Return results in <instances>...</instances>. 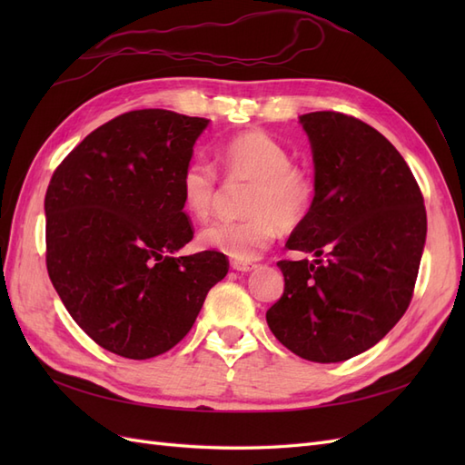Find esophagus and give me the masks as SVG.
<instances>
[{
  "instance_id": "obj_1",
  "label": "esophagus",
  "mask_w": 465,
  "mask_h": 465,
  "mask_svg": "<svg viewBox=\"0 0 465 465\" xmlns=\"http://www.w3.org/2000/svg\"><path fill=\"white\" fill-rule=\"evenodd\" d=\"M256 263H250V262H232V270L236 272H242V273H248L252 270H256Z\"/></svg>"
}]
</instances>
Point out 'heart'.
I'll use <instances>...</instances> for the list:
<instances>
[{
    "mask_svg": "<svg viewBox=\"0 0 465 465\" xmlns=\"http://www.w3.org/2000/svg\"><path fill=\"white\" fill-rule=\"evenodd\" d=\"M231 180L252 182L242 221H215L198 234V244L236 262L256 260L275 241L279 227L291 231L311 213L312 182L292 166L291 153L262 130L231 137L219 151ZM219 195L217 173L203 159L190 161L180 174V200L186 213L203 221Z\"/></svg>",
    "mask_w": 465,
    "mask_h": 465,
    "instance_id": "b5f03b06",
    "label": "heart"
}]
</instances>
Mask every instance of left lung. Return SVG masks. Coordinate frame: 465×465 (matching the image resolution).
Returning <instances> with one entry per match:
<instances>
[{"instance_id":"8db88e82","label":"left lung","mask_w":465,"mask_h":465,"mask_svg":"<svg viewBox=\"0 0 465 465\" xmlns=\"http://www.w3.org/2000/svg\"><path fill=\"white\" fill-rule=\"evenodd\" d=\"M299 122L312 149L314 200L287 246L316 260L277 262L285 291L265 320L294 355L340 362L374 347L405 314L427 211L410 166L369 124L340 112Z\"/></svg>"}]
</instances>
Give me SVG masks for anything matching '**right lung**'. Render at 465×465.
I'll return each mask as SVG.
<instances>
[{"mask_svg":"<svg viewBox=\"0 0 465 465\" xmlns=\"http://www.w3.org/2000/svg\"><path fill=\"white\" fill-rule=\"evenodd\" d=\"M209 120L134 110L89 134L55 168L45 200L46 267L64 306L94 343L125 359L166 353L227 275L193 238L180 174Z\"/></svg>","mask_w":465,"mask_h":465,"instance_id":"obj_1","label":"right lung"}]
</instances>
